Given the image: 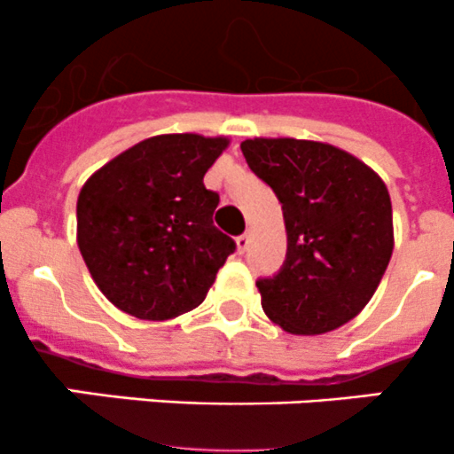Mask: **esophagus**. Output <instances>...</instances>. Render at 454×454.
Segmentation results:
<instances>
[{
  "instance_id": "obj_1",
  "label": "esophagus",
  "mask_w": 454,
  "mask_h": 454,
  "mask_svg": "<svg viewBox=\"0 0 454 454\" xmlns=\"http://www.w3.org/2000/svg\"><path fill=\"white\" fill-rule=\"evenodd\" d=\"M250 237H253V231H246L244 235L237 237L235 244H237V250H239V253H246V250H248V246H250Z\"/></svg>"
}]
</instances>
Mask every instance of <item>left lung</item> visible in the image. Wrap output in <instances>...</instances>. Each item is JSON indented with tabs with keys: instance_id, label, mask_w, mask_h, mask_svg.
Listing matches in <instances>:
<instances>
[{
	"instance_id": "1",
	"label": "left lung",
	"mask_w": 454,
	"mask_h": 454,
	"mask_svg": "<svg viewBox=\"0 0 454 454\" xmlns=\"http://www.w3.org/2000/svg\"><path fill=\"white\" fill-rule=\"evenodd\" d=\"M241 151L277 193L287 232L283 268L256 281L265 316L296 336L342 327L363 312L391 261L387 184L327 142L253 138Z\"/></svg>"
}]
</instances>
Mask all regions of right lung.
Wrapping results in <instances>:
<instances>
[{"label":"right lung","instance_id":"1","mask_svg":"<svg viewBox=\"0 0 454 454\" xmlns=\"http://www.w3.org/2000/svg\"><path fill=\"white\" fill-rule=\"evenodd\" d=\"M226 136L162 134L87 177L76 244L105 299L140 320L191 312L208 294L235 241L213 226L219 195L204 176Z\"/></svg>","mask_w":454,"mask_h":454}]
</instances>
